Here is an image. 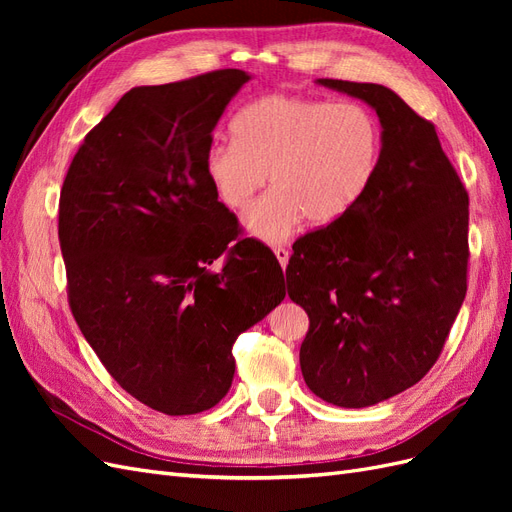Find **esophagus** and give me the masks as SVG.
I'll return each instance as SVG.
<instances>
[{
	"label": "esophagus",
	"instance_id": "esophagus-1",
	"mask_svg": "<svg viewBox=\"0 0 512 512\" xmlns=\"http://www.w3.org/2000/svg\"><path fill=\"white\" fill-rule=\"evenodd\" d=\"M273 252H275L277 260H280V265H282V267H286V265H288V258H290L288 247H284V245H275V247H273Z\"/></svg>",
	"mask_w": 512,
	"mask_h": 512
}]
</instances>
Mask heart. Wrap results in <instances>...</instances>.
I'll use <instances>...</instances> for the list:
<instances>
[{
	"label": "heart",
	"mask_w": 512,
	"mask_h": 512,
	"mask_svg": "<svg viewBox=\"0 0 512 512\" xmlns=\"http://www.w3.org/2000/svg\"><path fill=\"white\" fill-rule=\"evenodd\" d=\"M232 143H213L205 175L220 203L245 211L271 177L273 190L247 211L245 228L267 243L288 239L305 218L342 220L374 183L384 130L367 106L271 94L243 106Z\"/></svg>",
	"instance_id": "1"
}]
</instances>
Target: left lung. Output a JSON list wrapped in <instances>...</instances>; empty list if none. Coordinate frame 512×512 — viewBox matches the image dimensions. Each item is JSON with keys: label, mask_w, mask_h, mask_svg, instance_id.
<instances>
[{"label": "left lung", "mask_w": 512, "mask_h": 512, "mask_svg": "<svg viewBox=\"0 0 512 512\" xmlns=\"http://www.w3.org/2000/svg\"><path fill=\"white\" fill-rule=\"evenodd\" d=\"M365 100L384 149L365 198L294 241L288 297L309 318L299 361L309 391L365 408L438 361L468 290V205L436 126L376 83L318 79Z\"/></svg>", "instance_id": "left-lung-1"}]
</instances>
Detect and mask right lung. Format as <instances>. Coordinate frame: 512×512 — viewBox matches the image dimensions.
Wrapping results in <instances>:
<instances>
[{
  "label": "right lung",
  "instance_id": "obj_1",
  "mask_svg": "<svg viewBox=\"0 0 512 512\" xmlns=\"http://www.w3.org/2000/svg\"><path fill=\"white\" fill-rule=\"evenodd\" d=\"M243 70L134 87L74 153L59 194L68 303L108 374L168 416L228 393L232 344L286 297L269 247L239 239L205 175ZM223 258V269L210 265Z\"/></svg>",
  "mask_w": 512,
  "mask_h": 512
}]
</instances>
